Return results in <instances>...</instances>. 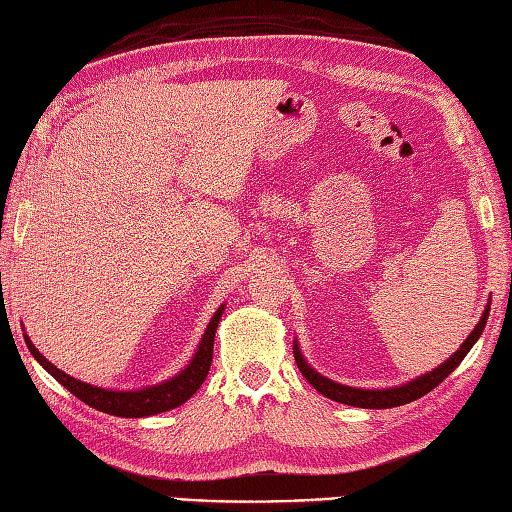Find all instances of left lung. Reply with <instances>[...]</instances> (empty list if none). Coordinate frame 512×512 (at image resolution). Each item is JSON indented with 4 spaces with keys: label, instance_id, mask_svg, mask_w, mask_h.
I'll list each match as a JSON object with an SVG mask.
<instances>
[{
    "label": "left lung",
    "instance_id": "obj_1",
    "mask_svg": "<svg viewBox=\"0 0 512 512\" xmlns=\"http://www.w3.org/2000/svg\"><path fill=\"white\" fill-rule=\"evenodd\" d=\"M488 311H491V304H486V309L482 313V320L475 324V328L471 331V335L464 339V344L453 352V355L445 361L440 363L438 368H434L431 372L423 374V377L407 381L403 385H396V388L390 390H361V388H350V385H342V383H335L331 379L322 377L320 372H315L309 363L304 361L302 352L298 348V344H293V355H295V363H298L300 372L304 374V379L309 381L313 388L324 394L326 399L337 401V403H346V405H355V407H363V410H388V407H399L405 403H412L420 396H425L427 392H431L445 381L449 374L460 366V361L467 357V352L473 348V344L478 342L486 320H488Z\"/></svg>",
    "mask_w": 512,
    "mask_h": 512
}]
</instances>
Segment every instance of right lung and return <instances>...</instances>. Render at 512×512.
I'll return each instance as SVG.
<instances>
[{
    "mask_svg": "<svg viewBox=\"0 0 512 512\" xmlns=\"http://www.w3.org/2000/svg\"><path fill=\"white\" fill-rule=\"evenodd\" d=\"M221 315H223V306H219V311L212 315L206 333H203V337H201V344L195 352V357L190 359V363L184 370L164 383H157V385H151V388H142V390H131V392L96 388V385H92V383H83V381L70 377V374H65L63 370L52 366V363L45 359L37 348H34L28 335H24V337H26V344H28V350L32 352V357L37 359L41 366L63 385V388L70 390L76 399H81L89 407H94V410L111 414V416L142 418V416L168 412V410H173V407L184 405L190 396L201 388V383L206 381L210 363H212L214 333H217Z\"/></svg>",
    "mask_w": 512,
    "mask_h": 512,
    "instance_id": "obj_1",
    "label": "right lung"
}]
</instances>
